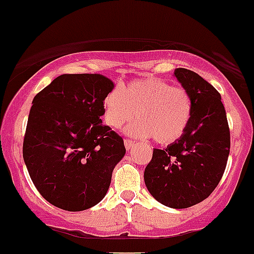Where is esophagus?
I'll return each instance as SVG.
<instances>
[{"label":"esophagus","instance_id":"esophagus-1","mask_svg":"<svg viewBox=\"0 0 254 254\" xmlns=\"http://www.w3.org/2000/svg\"><path fill=\"white\" fill-rule=\"evenodd\" d=\"M134 144H136V142L134 141H132V139H125V147H126V149H132V147L134 146Z\"/></svg>","mask_w":254,"mask_h":254}]
</instances>
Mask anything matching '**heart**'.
<instances>
[{"mask_svg":"<svg viewBox=\"0 0 254 254\" xmlns=\"http://www.w3.org/2000/svg\"><path fill=\"white\" fill-rule=\"evenodd\" d=\"M126 127L129 136L152 137L158 144L175 143L187 131L193 115L190 92L157 77H143L116 87L103 98V118L112 128Z\"/></svg>","mask_w":254,"mask_h":254,"instance_id":"b5f03b06","label":"heart"}]
</instances>
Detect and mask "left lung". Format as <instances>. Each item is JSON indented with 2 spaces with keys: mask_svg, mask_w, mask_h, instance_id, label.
Returning <instances> with one entry per match:
<instances>
[{
  "mask_svg": "<svg viewBox=\"0 0 254 254\" xmlns=\"http://www.w3.org/2000/svg\"><path fill=\"white\" fill-rule=\"evenodd\" d=\"M175 76L192 97V120L182 138L165 149L153 148L144 183L159 203L181 209L206 199L218 186L231 137L218 91L187 68H176Z\"/></svg>",
  "mask_w": 254,
  "mask_h": 254,
  "instance_id": "8db88e82",
  "label": "left lung"
}]
</instances>
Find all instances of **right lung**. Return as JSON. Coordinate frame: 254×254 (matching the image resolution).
<instances>
[{"mask_svg": "<svg viewBox=\"0 0 254 254\" xmlns=\"http://www.w3.org/2000/svg\"><path fill=\"white\" fill-rule=\"evenodd\" d=\"M115 83L100 73L61 74L35 96L23 161L46 201L69 212L105 198L125 157L122 137L102 125L103 98Z\"/></svg>", "mask_w": 254, "mask_h": 254, "instance_id": "obj_1", "label": "right lung"}]
</instances>
